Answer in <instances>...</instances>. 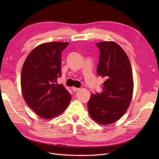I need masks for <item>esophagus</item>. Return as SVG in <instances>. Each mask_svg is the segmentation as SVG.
Returning <instances> with one entry per match:
<instances>
[{
    "mask_svg": "<svg viewBox=\"0 0 159 159\" xmlns=\"http://www.w3.org/2000/svg\"><path fill=\"white\" fill-rule=\"evenodd\" d=\"M72 90H73V92H78V91L80 90V88H77V87H72Z\"/></svg>",
    "mask_w": 159,
    "mask_h": 159,
    "instance_id": "1",
    "label": "esophagus"
}]
</instances>
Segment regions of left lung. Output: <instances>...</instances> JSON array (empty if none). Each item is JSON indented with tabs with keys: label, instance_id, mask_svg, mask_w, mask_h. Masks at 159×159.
Segmentation results:
<instances>
[{
	"label": "left lung",
	"instance_id": "obj_1",
	"mask_svg": "<svg viewBox=\"0 0 159 159\" xmlns=\"http://www.w3.org/2000/svg\"><path fill=\"white\" fill-rule=\"evenodd\" d=\"M100 49L97 74L104 79L102 92L93 93L87 103L90 116L96 122H116L126 112L131 102L133 79L129 59L114 42L96 43Z\"/></svg>",
	"mask_w": 159,
	"mask_h": 159
}]
</instances>
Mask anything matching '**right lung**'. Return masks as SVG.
<instances>
[{
  "instance_id": "right-lung-1",
  "label": "right lung",
  "mask_w": 159,
  "mask_h": 159,
  "mask_svg": "<svg viewBox=\"0 0 159 159\" xmlns=\"http://www.w3.org/2000/svg\"><path fill=\"white\" fill-rule=\"evenodd\" d=\"M67 42H52L35 47L29 54L22 66L21 89L28 106L43 119H51L66 110L71 100L70 93L62 84L61 52Z\"/></svg>"
}]
</instances>
